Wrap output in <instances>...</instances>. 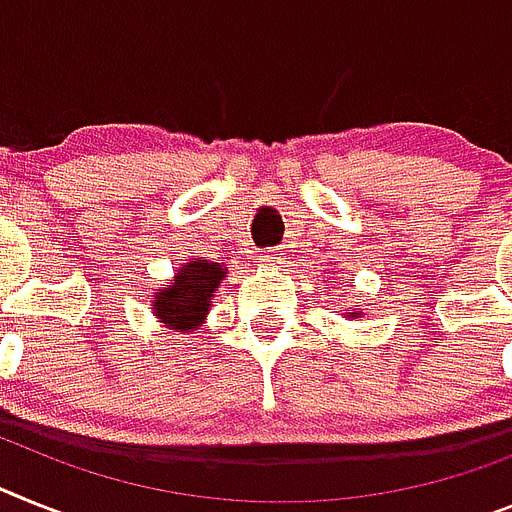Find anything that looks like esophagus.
<instances>
[{"label":"esophagus","instance_id":"esophagus-1","mask_svg":"<svg viewBox=\"0 0 512 512\" xmlns=\"http://www.w3.org/2000/svg\"><path fill=\"white\" fill-rule=\"evenodd\" d=\"M260 263H263V268H281V263H286V257L278 252V249H268V252H263L260 255Z\"/></svg>","mask_w":512,"mask_h":512}]
</instances>
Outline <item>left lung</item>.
Masks as SVG:
<instances>
[{"mask_svg":"<svg viewBox=\"0 0 512 512\" xmlns=\"http://www.w3.org/2000/svg\"><path fill=\"white\" fill-rule=\"evenodd\" d=\"M343 312H346V317H351V320H356V317H362V312H359V307L343 309Z\"/></svg>","mask_w":512,"mask_h":512,"instance_id":"8db88e82","label":"left lung"}]
</instances>
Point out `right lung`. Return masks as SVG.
Listing matches in <instances>:
<instances>
[{"instance_id":"add662e5","label":"right lung","mask_w":512,"mask_h":512,"mask_svg":"<svg viewBox=\"0 0 512 512\" xmlns=\"http://www.w3.org/2000/svg\"><path fill=\"white\" fill-rule=\"evenodd\" d=\"M226 278V265L205 257H190L179 265L169 286L153 291L150 309L163 322V328L174 333H192L205 322L213 296Z\"/></svg>"}]
</instances>
